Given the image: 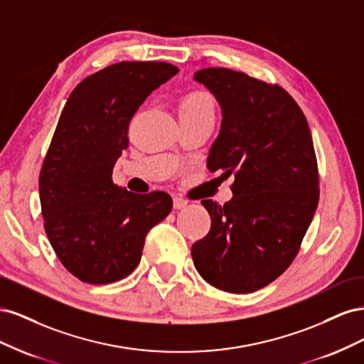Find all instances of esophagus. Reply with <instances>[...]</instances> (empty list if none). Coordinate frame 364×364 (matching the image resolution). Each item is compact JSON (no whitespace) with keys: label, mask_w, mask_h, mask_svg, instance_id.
<instances>
[{"label":"esophagus","mask_w":364,"mask_h":364,"mask_svg":"<svg viewBox=\"0 0 364 364\" xmlns=\"http://www.w3.org/2000/svg\"><path fill=\"white\" fill-rule=\"evenodd\" d=\"M186 205H188V200L183 199V197H181V196H174L173 197V206H174V209H181V208H183Z\"/></svg>","instance_id":"esophagus-1"}]
</instances>
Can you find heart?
I'll list each match as a JSON object with an SVG mask.
<instances>
[{"label":"heart","instance_id":"1","mask_svg":"<svg viewBox=\"0 0 364 364\" xmlns=\"http://www.w3.org/2000/svg\"><path fill=\"white\" fill-rule=\"evenodd\" d=\"M181 118H214V102L205 91H190L179 100Z\"/></svg>","mask_w":364,"mask_h":364}]
</instances>
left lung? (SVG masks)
<instances>
[{
    "label": "left lung",
    "instance_id": "1",
    "mask_svg": "<svg viewBox=\"0 0 364 364\" xmlns=\"http://www.w3.org/2000/svg\"><path fill=\"white\" fill-rule=\"evenodd\" d=\"M222 107L208 170L225 171L232 199L202 200L211 229L191 247L194 266L215 289L252 293L289 269L318 203V171L308 121L279 85L228 68L194 74Z\"/></svg>",
    "mask_w": 364,
    "mask_h": 364
}]
</instances>
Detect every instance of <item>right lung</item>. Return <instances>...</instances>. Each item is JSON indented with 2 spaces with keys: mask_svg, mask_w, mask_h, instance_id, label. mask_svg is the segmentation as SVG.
Returning <instances> with one entry per match:
<instances>
[{
  "mask_svg": "<svg viewBox=\"0 0 364 364\" xmlns=\"http://www.w3.org/2000/svg\"><path fill=\"white\" fill-rule=\"evenodd\" d=\"M179 70L167 62H119L70 94L39 174L43 228L75 278L111 284L141 261L149 230L167 217L164 191L135 194L112 182L129 147V124L146 98Z\"/></svg>",
  "mask_w": 364,
  "mask_h": 364,
  "instance_id": "obj_1",
  "label": "right lung"
}]
</instances>
